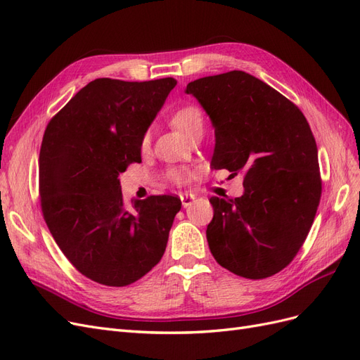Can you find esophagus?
Returning a JSON list of instances; mask_svg holds the SVG:
<instances>
[{
	"instance_id": "1",
	"label": "esophagus",
	"mask_w": 360,
	"mask_h": 360,
	"mask_svg": "<svg viewBox=\"0 0 360 360\" xmlns=\"http://www.w3.org/2000/svg\"><path fill=\"white\" fill-rule=\"evenodd\" d=\"M180 200H181V204H183L184 209H186V207H189V205L195 201V195L181 193V195H180Z\"/></svg>"
}]
</instances>
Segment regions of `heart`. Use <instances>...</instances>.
<instances>
[{"mask_svg": "<svg viewBox=\"0 0 360 360\" xmlns=\"http://www.w3.org/2000/svg\"><path fill=\"white\" fill-rule=\"evenodd\" d=\"M171 123L179 132L184 136H189L192 132L204 126V117L198 106L195 105H183L176 110L171 115ZM150 143V136L146 135L143 139V147H147ZM169 177L176 183H181L184 180V172L181 169H171Z\"/></svg>", "mask_w": 360, "mask_h": 360, "instance_id": "b5f03b06", "label": "heart"}]
</instances>
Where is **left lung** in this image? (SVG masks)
<instances>
[{
	"label": "left lung",
	"instance_id": "1",
	"mask_svg": "<svg viewBox=\"0 0 360 360\" xmlns=\"http://www.w3.org/2000/svg\"><path fill=\"white\" fill-rule=\"evenodd\" d=\"M214 127L212 167L242 172L238 198L212 197L210 252L248 279L278 274L307 238L321 197L319 151L299 108L242 70L188 84Z\"/></svg>",
	"mask_w": 360,
	"mask_h": 360
}]
</instances>
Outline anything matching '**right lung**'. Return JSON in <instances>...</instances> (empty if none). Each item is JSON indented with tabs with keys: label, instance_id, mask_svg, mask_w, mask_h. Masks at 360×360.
<instances>
[{
	"label": "right lung",
	"instance_id": "add662e5",
	"mask_svg": "<svg viewBox=\"0 0 360 360\" xmlns=\"http://www.w3.org/2000/svg\"><path fill=\"white\" fill-rule=\"evenodd\" d=\"M174 78L126 82L99 78L53 117L39 156L41 212L63 254L81 274L126 287L165 252L181 201L151 195L126 204L120 172L141 162V146Z\"/></svg>",
	"mask_w": 360,
	"mask_h": 360
}]
</instances>
